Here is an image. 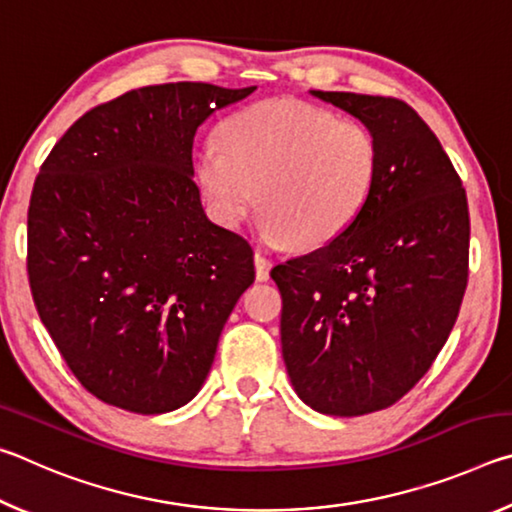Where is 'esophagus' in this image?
<instances>
[{"mask_svg":"<svg viewBox=\"0 0 512 512\" xmlns=\"http://www.w3.org/2000/svg\"><path fill=\"white\" fill-rule=\"evenodd\" d=\"M271 266L273 264L268 262V259L262 253H255V275H257L259 282L268 280V275H271Z\"/></svg>","mask_w":512,"mask_h":512,"instance_id":"esophagus-1","label":"esophagus"}]
</instances>
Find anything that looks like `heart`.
<instances>
[{
  "label": "heart",
  "instance_id": "obj_1",
  "mask_svg": "<svg viewBox=\"0 0 512 512\" xmlns=\"http://www.w3.org/2000/svg\"><path fill=\"white\" fill-rule=\"evenodd\" d=\"M221 137L198 151V187L225 225H239L257 201L259 235L271 246L329 244L359 219L375 189V135L314 103L257 101L228 117Z\"/></svg>",
  "mask_w": 512,
  "mask_h": 512
}]
</instances>
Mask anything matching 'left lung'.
Returning a JSON list of instances; mask_svg holds the SVG:
<instances>
[{"mask_svg": "<svg viewBox=\"0 0 512 512\" xmlns=\"http://www.w3.org/2000/svg\"><path fill=\"white\" fill-rule=\"evenodd\" d=\"M379 144L368 205L343 235L271 277L282 293V357L298 397L327 415L393 406L449 339L470 275V212L449 155L404 101L311 92Z\"/></svg>", "mask_w": 512, "mask_h": 512, "instance_id": "obj_1", "label": "left lung"}]
</instances>
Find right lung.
Returning a JSON list of instances; mask_svg holds the SVG:
<instances>
[{
  "label": "right lung",
  "instance_id": "1",
  "mask_svg": "<svg viewBox=\"0 0 512 512\" xmlns=\"http://www.w3.org/2000/svg\"><path fill=\"white\" fill-rule=\"evenodd\" d=\"M253 88L162 83L85 112L42 162L27 271L38 316L101 402L153 415L187 404L255 282L248 241L207 219L194 137Z\"/></svg>",
  "mask_w": 512,
  "mask_h": 512
}]
</instances>
